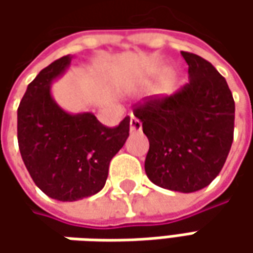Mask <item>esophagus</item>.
Masks as SVG:
<instances>
[{
    "instance_id": "esophagus-1",
    "label": "esophagus",
    "mask_w": 253,
    "mask_h": 253,
    "mask_svg": "<svg viewBox=\"0 0 253 253\" xmlns=\"http://www.w3.org/2000/svg\"><path fill=\"white\" fill-rule=\"evenodd\" d=\"M129 129H131V132L133 133V132H141L142 129V122L138 120V118H135L133 115L131 117V122H129Z\"/></svg>"
}]
</instances>
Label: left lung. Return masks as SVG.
Masks as SVG:
<instances>
[{
	"label": "left lung",
	"instance_id": "obj_1",
	"mask_svg": "<svg viewBox=\"0 0 253 253\" xmlns=\"http://www.w3.org/2000/svg\"><path fill=\"white\" fill-rule=\"evenodd\" d=\"M189 83L169 97L135 110L149 139L145 171L163 189L193 193L207 187L227 161L235 102L225 79L206 59L181 52Z\"/></svg>",
	"mask_w": 253,
	"mask_h": 253
}]
</instances>
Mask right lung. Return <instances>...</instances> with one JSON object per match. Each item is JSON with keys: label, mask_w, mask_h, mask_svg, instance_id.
Returning a JSON list of instances; mask_svg holds the SVG:
<instances>
[{"label": "right lung", "mask_w": 253, "mask_h": 253, "mask_svg": "<svg viewBox=\"0 0 253 253\" xmlns=\"http://www.w3.org/2000/svg\"><path fill=\"white\" fill-rule=\"evenodd\" d=\"M72 54L60 57L28 85L18 108V143L35 184L50 199L77 201L104 187L110 162L129 136V118L107 128L91 112L63 110L52 84L70 67Z\"/></svg>", "instance_id": "right-lung-1"}]
</instances>
